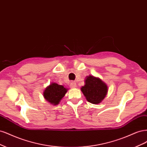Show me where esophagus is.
<instances>
[{
    "label": "esophagus",
    "instance_id": "esophagus-1",
    "mask_svg": "<svg viewBox=\"0 0 147 147\" xmlns=\"http://www.w3.org/2000/svg\"><path fill=\"white\" fill-rule=\"evenodd\" d=\"M76 83L75 82H71V87L73 88H76Z\"/></svg>",
    "mask_w": 147,
    "mask_h": 147
}]
</instances>
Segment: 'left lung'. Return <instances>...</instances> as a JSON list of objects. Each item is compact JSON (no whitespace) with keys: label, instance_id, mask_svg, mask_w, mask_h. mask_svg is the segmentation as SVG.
I'll list each match as a JSON object with an SVG mask.
<instances>
[{"label":"left lung","instance_id":"8db88e82","mask_svg":"<svg viewBox=\"0 0 147 147\" xmlns=\"http://www.w3.org/2000/svg\"><path fill=\"white\" fill-rule=\"evenodd\" d=\"M85 82L80 90L87 100L94 105L100 103L107 93V85L99 78L91 75L86 78Z\"/></svg>","mask_w":147,"mask_h":147}]
</instances>
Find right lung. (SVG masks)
<instances>
[{"label":"right lung","instance_id":"1","mask_svg":"<svg viewBox=\"0 0 147 147\" xmlns=\"http://www.w3.org/2000/svg\"><path fill=\"white\" fill-rule=\"evenodd\" d=\"M68 89L57 83H51L43 92L44 98L51 105H57L67 92Z\"/></svg>","mask_w":147,"mask_h":147}]
</instances>
